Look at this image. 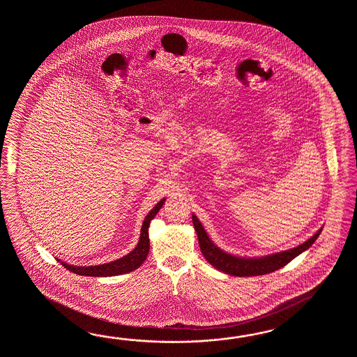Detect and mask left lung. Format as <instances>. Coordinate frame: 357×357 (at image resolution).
<instances>
[{"instance_id": "obj_1", "label": "left lung", "mask_w": 357, "mask_h": 357, "mask_svg": "<svg viewBox=\"0 0 357 357\" xmlns=\"http://www.w3.org/2000/svg\"><path fill=\"white\" fill-rule=\"evenodd\" d=\"M192 223L197 231V238L200 250L203 252L204 258L211 263L214 268H217L220 272L229 274V275H237V277H251V275H263V274L272 273L274 271H278L282 266L289 264L292 259L296 258L303 251L307 250L315 240L318 238L321 229H319L315 235L309 238L307 241L298 245L291 250L282 251L277 254H272L263 258H237L231 254L220 250L211 238L206 235L202 223L199 222L195 215H192Z\"/></svg>"}]
</instances>
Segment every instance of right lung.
I'll list each match as a JSON object with an SVG mask.
<instances>
[{
  "label": "right lung",
  "instance_id": "add662e5",
  "mask_svg": "<svg viewBox=\"0 0 357 357\" xmlns=\"http://www.w3.org/2000/svg\"><path fill=\"white\" fill-rule=\"evenodd\" d=\"M165 200L166 199H162L160 203L155 205L149 214L145 217L137 248L128 255H125L123 258L117 259V260L107 263V264L94 266H74L66 264L63 261H61V264L73 273L79 274V275H91V277H111V275H119V274L129 273V272L135 271L137 268L142 266V263L148 257V252H149L148 228L151 225V220L155 217L157 213L160 212Z\"/></svg>",
  "mask_w": 357,
  "mask_h": 357
}]
</instances>
